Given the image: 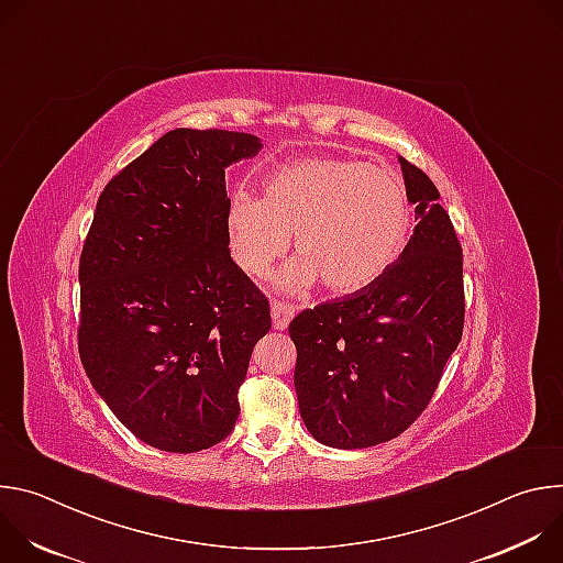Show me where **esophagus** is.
Wrapping results in <instances>:
<instances>
[{
	"mask_svg": "<svg viewBox=\"0 0 563 563\" xmlns=\"http://www.w3.org/2000/svg\"><path fill=\"white\" fill-rule=\"evenodd\" d=\"M294 313H296V307H294V305H289V302H280V300H274V302H272V320H274V330H278V332L287 330V325H289V320L294 318Z\"/></svg>",
	"mask_w": 563,
	"mask_h": 563,
	"instance_id": "obj_1",
	"label": "esophagus"
}]
</instances>
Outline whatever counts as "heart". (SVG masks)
<instances>
[{"instance_id":"heart-1","label":"heart","mask_w":563,"mask_h":563,"mask_svg":"<svg viewBox=\"0 0 563 563\" xmlns=\"http://www.w3.org/2000/svg\"><path fill=\"white\" fill-rule=\"evenodd\" d=\"M265 198L235 191L227 209V245L250 276H265L298 252L274 278L283 294H302L320 278L332 291L374 283L406 250L412 229L408 189L396 174L352 157H300L265 178Z\"/></svg>"}]
</instances>
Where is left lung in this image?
Returning <instances> with one entry per match:
<instances>
[{
    "label": "left lung",
    "instance_id": "obj_1",
    "mask_svg": "<svg viewBox=\"0 0 563 563\" xmlns=\"http://www.w3.org/2000/svg\"><path fill=\"white\" fill-rule=\"evenodd\" d=\"M398 165L417 218L406 250L374 283L289 325L298 410L330 448H372L408 430L463 334L459 238L434 183L406 157Z\"/></svg>",
    "mask_w": 563,
    "mask_h": 563
}]
</instances>
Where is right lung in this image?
I'll return each mask as SVG.
<instances>
[{
	"label": "right lung",
	"instance_id": "right-lung-1",
	"mask_svg": "<svg viewBox=\"0 0 563 563\" xmlns=\"http://www.w3.org/2000/svg\"><path fill=\"white\" fill-rule=\"evenodd\" d=\"M261 137L174 129L102 191L79 258V358L109 410L165 452L220 443L269 302L229 254L224 169Z\"/></svg>",
	"mask_w": 563,
	"mask_h": 563
}]
</instances>
